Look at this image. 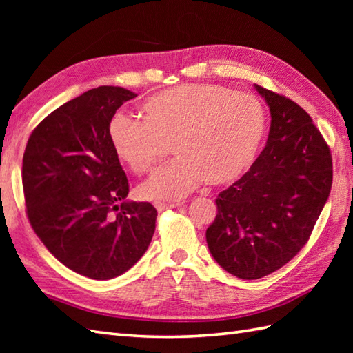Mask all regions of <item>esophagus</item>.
Returning a JSON list of instances; mask_svg holds the SVG:
<instances>
[{
	"instance_id": "obj_1",
	"label": "esophagus",
	"mask_w": 353,
	"mask_h": 353,
	"mask_svg": "<svg viewBox=\"0 0 353 353\" xmlns=\"http://www.w3.org/2000/svg\"><path fill=\"white\" fill-rule=\"evenodd\" d=\"M183 201H172V203H167V201H154V208L157 211H165V209H171V208H177V206H182Z\"/></svg>"
}]
</instances>
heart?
<instances>
[{
  "mask_svg": "<svg viewBox=\"0 0 353 353\" xmlns=\"http://www.w3.org/2000/svg\"><path fill=\"white\" fill-rule=\"evenodd\" d=\"M144 121L118 114L108 125L117 156L145 174L172 145L177 154L138 188L145 200H176L205 181L226 185L249 170L265 137V109L256 97L199 83L165 89L142 104Z\"/></svg>",
  "mask_w": 353,
  "mask_h": 353,
  "instance_id": "obj_1",
  "label": "heart"
}]
</instances>
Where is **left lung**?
Masks as SVG:
<instances>
[{"label": "left lung", "mask_w": 353, "mask_h": 353, "mask_svg": "<svg viewBox=\"0 0 353 353\" xmlns=\"http://www.w3.org/2000/svg\"><path fill=\"white\" fill-rule=\"evenodd\" d=\"M272 115L267 145L250 170L219 194L206 230L214 259L239 279L287 264L308 241L332 186V156L311 117L254 85Z\"/></svg>", "instance_id": "8db88e82"}]
</instances>
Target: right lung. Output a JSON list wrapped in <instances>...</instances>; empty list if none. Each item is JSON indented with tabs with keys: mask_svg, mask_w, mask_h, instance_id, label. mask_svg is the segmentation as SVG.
I'll return each mask as SVG.
<instances>
[{
	"mask_svg": "<svg viewBox=\"0 0 353 353\" xmlns=\"http://www.w3.org/2000/svg\"><path fill=\"white\" fill-rule=\"evenodd\" d=\"M137 94L99 86L62 104L30 134L22 159L27 216L54 258L97 281L125 273L148 249L156 209L129 201L108 125Z\"/></svg>",
	"mask_w": 353,
	"mask_h": 353,
	"instance_id": "obj_1",
	"label": "right lung"
}]
</instances>
